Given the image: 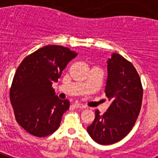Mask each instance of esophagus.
<instances>
[{
	"label": "esophagus",
	"mask_w": 158,
	"mask_h": 158,
	"mask_svg": "<svg viewBox=\"0 0 158 158\" xmlns=\"http://www.w3.org/2000/svg\"><path fill=\"white\" fill-rule=\"evenodd\" d=\"M73 105H74L75 108H77V109H85L86 108V106L80 103H75Z\"/></svg>",
	"instance_id": "obj_1"
}]
</instances>
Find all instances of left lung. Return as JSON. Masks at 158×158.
<instances>
[{"instance_id": "8db88e82", "label": "left lung", "mask_w": 158, "mask_h": 158, "mask_svg": "<svg viewBox=\"0 0 158 158\" xmlns=\"http://www.w3.org/2000/svg\"><path fill=\"white\" fill-rule=\"evenodd\" d=\"M105 94L111 104L103 115L95 111L93 124L87 128L92 139L111 145L125 137L140 114L143 88L140 76L131 62L118 54L108 60Z\"/></svg>"}]
</instances>
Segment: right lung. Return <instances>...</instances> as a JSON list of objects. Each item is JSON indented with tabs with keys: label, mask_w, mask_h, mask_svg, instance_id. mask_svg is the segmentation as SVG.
<instances>
[{
	"label": "right lung",
	"mask_w": 158,
	"mask_h": 158,
	"mask_svg": "<svg viewBox=\"0 0 158 158\" xmlns=\"http://www.w3.org/2000/svg\"><path fill=\"white\" fill-rule=\"evenodd\" d=\"M77 55L66 47L46 45L21 62L12 80L10 100L16 120L29 134L44 137L59 128L70 102L55 95L52 84Z\"/></svg>",
	"instance_id": "obj_1"
}]
</instances>
